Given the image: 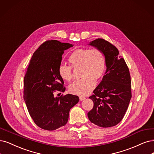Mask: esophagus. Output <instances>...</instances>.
Returning a JSON list of instances; mask_svg holds the SVG:
<instances>
[{
  "label": "esophagus",
  "mask_w": 154,
  "mask_h": 154,
  "mask_svg": "<svg viewBox=\"0 0 154 154\" xmlns=\"http://www.w3.org/2000/svg\"><path fill=\"white\" fill-rule=\"evenodd\" d=\"M85 99V97L84 96H79V100H80L81 101H82Z\"/></svg>",
  "instance_id": "esophagus-1"
}]
</instances>
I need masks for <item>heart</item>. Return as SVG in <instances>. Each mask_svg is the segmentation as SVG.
Segmentation results:
<instances>
[{
  "label": "heart",
  "mask_w": 154,
  "mask_h": 154,
  "mask_svg": "<svg viewBox=\"0 0 154 154\" xmlns=\"http://www.w3.org/2000/svg\"><path fill=\"white\" fill-rule=\"evenodd\" d=\"M70 65L61 64L58 73L66 82L73 79L72 68H80L81 79L72 83L69 86L70 92L77 95H86L94 89V79L98 80L103 76L105 69V59L101 51L96 48L77 49L74 50L68 58Z\"/></svg>",
  "instance_id": "b5f03b06"
}]
</instances>
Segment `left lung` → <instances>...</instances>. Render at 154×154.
I'll return each mask as SVG.
<instances>
[{
	"mask_svg": "<svg viewBox=\"0 0 154 154\" xmlns=\"http://www.w3.org/2000/svg\"><path fill=\"white\" fill-rule=\"evenodd\" d=\"M89 44L103 53L106 70L94 94L89 97L94 106L88 116L98 126H114L122 120L132 96L129 68L124 59L119 55L117 48L110 42L98 38Z\"/></svg>",
	"mask_w": 154,
	"mask_h": 154,
	"instance_id": "left-lung-1",
	"label": "left lung"
}]
</instances>
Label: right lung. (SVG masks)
Wrapping results in <instances>:
<instances>
[{"label": "right lung", "instance_id": "1", "mask_svg": "<svg viewBox=\"0 0 154 154\" xmlns=\"http://www.w3.org/2000/svg\"><path fill=\"white\" fill-rule=\"evenodd\" d=\"M73 46L56 40L46 41L34 52L24 77L23 98L30 116L37 126L53 131L67 123L69 112L79 100L64 92V82L58 73L64 51Z\"/></svg>", "mask_w": 154, "mask_h": 154}]
</instances>
